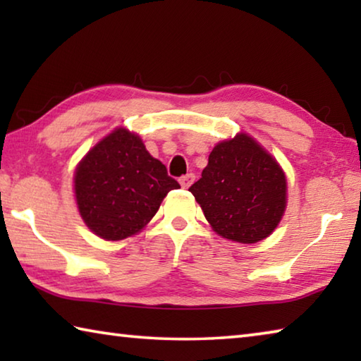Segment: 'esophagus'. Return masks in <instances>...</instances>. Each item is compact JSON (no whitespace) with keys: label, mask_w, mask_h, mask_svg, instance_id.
I'll return each mask as SVG.
<instances>
[{"label":"esophagus","mask_w":361,"mask_h":361,"mask_svg":"<svg viewBox=\"0 0 361 361\" xmlns=\"http://www.w3.org/2000/svg\"><path fill=\"white\" fill-rule=\"evenodd\" d=\"M194 180H195V176H194V173H188V175H185V176H181L180 178V185H181V188H185V189H188L189 186L192 185L194 183Z\"/></svg>","instance_id":"esophagus-1"}]
</instances>
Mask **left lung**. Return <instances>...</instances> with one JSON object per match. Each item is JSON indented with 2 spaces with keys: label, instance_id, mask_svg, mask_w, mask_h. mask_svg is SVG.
<instances>
[{
  "label": "left lung",
  "instance_id": "left-lung-1",
  "mask_svg": "<svg viewBox=\"0 0 361 361\" xmlns=\"http://www.w3.org/2000/svg\"><path fill=\"white\" fill-rule=\"evenodd\" d=\"M189 191L213 231L239 243L271 235L286 209L282 167L247 133L218 143Z\"/></svg>",
  "mask_w": 361,
  "mask_h": 361
}]
</instances>
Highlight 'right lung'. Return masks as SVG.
I'll return each instance as SVG.
<instances>
[{
    "label": "right lung",
    "instance_id": "obj_1",
    "mask_svg": "<svg viewBox=\"0 0 361 361\" xmlns=\"http://www.w3.org/2000/svg\"><path fill=\"white\" fill-rule=\"evenodd\" d=\"M178 181L124 127L97 143L75 172L79 215L95 235L122 240L142 231Z\"/></svg>",
    "mask_w": 361,
    "mask_h": 361
}]
</instances>
